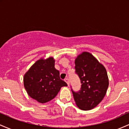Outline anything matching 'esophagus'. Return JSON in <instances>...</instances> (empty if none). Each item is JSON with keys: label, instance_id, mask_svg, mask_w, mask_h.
I'll list each match as a JSON object with an SVG mask.
<instances>
[{"label": "esophagus", "instance_id": "34e87169", "mask_svg": "<svg viewBox=\"0 0 129 129\" xmlns=\"http://www.w3.org/2000/svg\"><path fill=\"white\" fill-rule=\"evenodd\" d=\"M65 81H66V82H67V84H68V85H69V84H70V80H69V78H66V79H65Z\"/></svg>", "mask_w": 129, "mask_h": 129}]
</instances>
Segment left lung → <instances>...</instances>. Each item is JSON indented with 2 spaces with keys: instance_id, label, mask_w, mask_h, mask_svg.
<instances>
[{
  "instance_id": "1",
  "label": "left lung",
  "mask_w": 129,
  "mask_h": 129,
  "mask_svg": "<svg viewBox=\"0 0 129 129\" xmlns=\"http://www.w3.org/2000/svg\"><path fill=\"white\" fill-rule=\"evenodd\" d=\"M75 73L81 81V89L73 91L77 106L83 110H91L103 100L109 87L106 70L92 54L83 52L75 59Z\"/></svg>"
}]
</instances>
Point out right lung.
Listing matches in <instances>:
<instances>
[{
	"label": "right lung",
	"mask_w": 129,
	"mask_h": 129,
	"mask_svg": "<svg viewBox=\"0 0 129 129\" xmlns=\"http://www.w3.org/2000/svg\"><path fill=\"white\" fill-rule=\"evenodd\" d=\"M23 84L29 96L41 103L53 100L62 87L67 86L54 68L53 57L36 61L24 75Z\"/></svg>",
	"instance_id": "1"
}]
</instances>
